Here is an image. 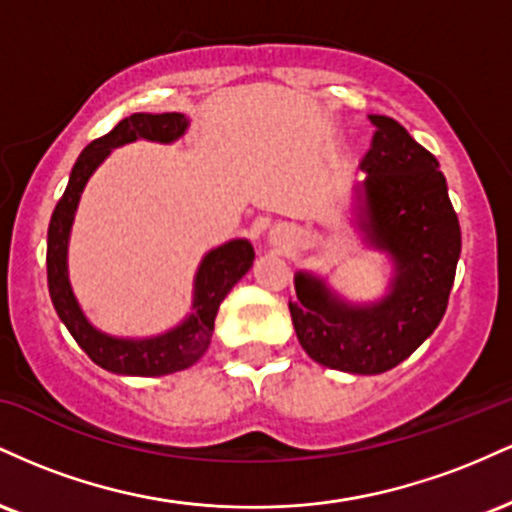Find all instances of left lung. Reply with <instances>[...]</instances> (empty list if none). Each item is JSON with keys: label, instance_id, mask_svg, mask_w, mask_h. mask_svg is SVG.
Masks as SVG:
<instances>
[{"label": "left lung", "instance_id": "1", "mask_svg": "<svg viewBox=\"0 0 512 512\" xmlns=\"http://www.w3.org/2000/svg\"><path fill=\"white\" fill-rule=\"evenodd\" d=\"M373 142L361 168L368 243L387 250L397 276L390 296L351 308L320 279L296 276L289 310L298 342L313 361L346 373L375 375L395 368L431 337L443 320L462 236L436 156L399 122L370 115Z\"/></svg>", "mask_w": 512, "mask_h": 512}]
</instances>
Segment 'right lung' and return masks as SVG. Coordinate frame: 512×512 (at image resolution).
Listing matches in <instances>:
<instances>
[{"mask_svg": "<svg viewBox=\"0 0 512 512\" xmlns=\"http://www.w3.org/2000/svg\"><path fill=\"white\" fill-rule=\"evenodd\" d=\"M187 120L180 113H134L120 120L76 158L67 190L57 202L48 226V289L52 305L60 320L72 332L76 344L86 351L88 358L98 366L120 375H168L190 368L199 356L209 349L214 320L226 293L238 284L252 267L255 250L248 240H231L221 248L211 250L199 264L195 281V313L187 317L180 327L154 339H117L93 330L76 303L72 286L67 279V240L72 228L76 204L81 190L91 173L101 166L110 149L134 139H151V142H173L185 132Z\"/></svg>", "mask_w": 512, "mask_h": 512, "instance_id": "add662e5", "label": "right lung"}]
</instances>
